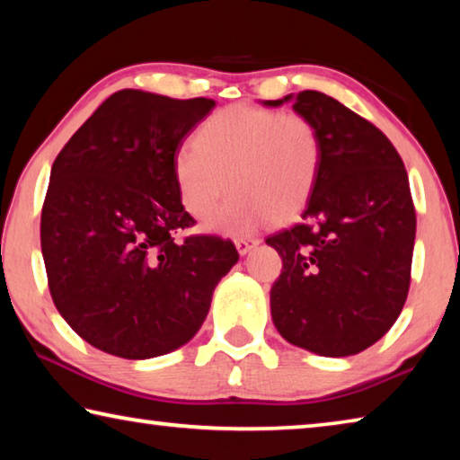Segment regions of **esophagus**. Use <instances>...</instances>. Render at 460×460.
<instances>
[{"label": "esophagus", "mask_w": 460, "mask_h": 460, "mask_svg": "<svg viewBox=\"0 0 460 460\" xmlns=\"http://www.w3.org/2000/svg\"><path fill=\"white\" fill-rule=\"evenodd\" d=\"M260 243V239H255V237H239L237 241H235V245H237V252L241 253V255H245V253H249L252 252V249Z\"/></svg>", "instance_id": "34e87169"}]
</instances>
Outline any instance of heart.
<instances>
[{"instance_id": "heart-1", "label": "heart", "mask_w": 460, "mask_h": 460, "mask_svg": "<svg viewBox=\"0 0 460 460\" xmlns=\"http://www.w3.org/2000/svg\"><path fill=\"white\" fill-rule=\"evenodd\" d=\"M323 150L321 129L305 113L223 107L197 128L194 144L176 147L178 199L186 213L205 221L233 186L237 194L208 223L231 235L270 219L288 221L314 192Z\"/></svg>"}]
</instances>
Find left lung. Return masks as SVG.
<instances>
[{
	"label": "left lung",
	"mask_w": 460,
	"mask_h": 460,
	"mask_svg": "<svg viewBox=\"0 0 460 460\" xmlns=\"http://www.w3.org/2000/svg\"><path fill=\"white\" fill-rule=\"evenodd\" d=\"M292 107L316 123L324 150L300 221L266 239L282 258L271 318L296 347L357 355L392 329L408 298L416 239L408 172L384 131L337 99L302 91Z\"/></svg>",
	"instance_id": "obj_1"
}]
</instances>
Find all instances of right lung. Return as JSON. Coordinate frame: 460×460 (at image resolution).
Returning <instances> with one entry per match:
<instances>
[{
    "label": "right lung",
    "instance_id": "1",
    "mask_svg": "<svg viewBox=\"0 0 460 460\" xmlns=\"http://www.w3.org/2000/svg\"><path fill=\"white\" fill-rule=\"evenodd\" d=\"M213 99L123 89L76 129L52 164L40 243L54 306L99 351L150 359L189 342L239 253L194 219L172 158Z\"/></svg>",
    "mask_w": 460,
    "mask_h": 460
}]
</instances>
